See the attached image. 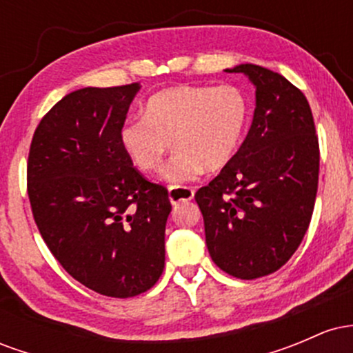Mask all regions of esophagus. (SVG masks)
Listing matches in <instances>:
<instances>
[{
    "label": "esophagus",
    "mask_w": 353,
    "mask_h": 353,
    "mask_svg": "<svg viewBox=\"0 0 353 353\" xmlns=\"http://www.w3.org/2000/svg\"><path fill=\"white\" fill-rule=\"evenodd\" d=\"M194 197V190L189 188H169V201L172 204H179V202L190 201Z\"/></svg>",
    "instance_id": "esophagus-1"
}]
</instances>
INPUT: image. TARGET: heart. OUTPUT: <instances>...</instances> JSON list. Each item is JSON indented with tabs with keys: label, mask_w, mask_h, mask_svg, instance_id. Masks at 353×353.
Wrapping results in <instances>:
<instances>
[{
	"label": "heart",
	"mask_w": 353,
	"mask_h": 353,
	"mask_svg": "<svg viewBox=\"0 0 353 353\" xmlns=\"http://www.w3.org/2000/svg\"><path fill=\"white\" fill-rule=\"evenodd\" d=\"M145 116L131 117L121 128V144L141 172H157L165 152H176L164 177L185 184L204 169L219 171L232 159L244 132L249 104L232 84H181L148 99Z\"/></svg>",
	"instance_id": "obj_1"
}]
</instances>
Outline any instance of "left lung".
I'll list each match as a JSON object with an SVG mask.
<instances>
[{
  "label": "left lung",
  "mask_w": 353,
  "mask_h": 353,
  "mask_svg": "<svg viewBox=\"0 0 353 353\" xmlns=\"http://www.w3.org/2000/svg\"><path fill=\"white\" fill-rule=\"evenodd\" d=\"M255 86L247 137L196 192L214 264L242 281L274 274L309 229L319 185V137L309 101L279 72L239 64Z\"/></svg>",
  "instance_id": "8db88e82"
}]
</instances>
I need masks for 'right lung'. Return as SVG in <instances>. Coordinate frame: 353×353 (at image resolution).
I'll return each mask as SVG.
<instances>
[{"label": "right lung", "mask_w": 353, "mask_h": 353, "mask_svg": "<svg viewBox=\"0 0 353 353\" xmlns=\"http://www.w3.org/2000/svg\"><path fill=\"white\" fill-rule=\"evenodd\" d=\"M139 83L64 96L36 128L28 197L48 249L101 295L134 297L164 270L168 189L149 182L121 144Z\"/></svg>", "instance_id": "add662e5"}]
</instances>
